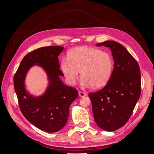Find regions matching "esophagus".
I'll list each match as a JSON object with an SVG mask.
<instances>
[{"mask_svg":"<svg viewBox=\"0 0 154 154\" xmlns=\"http://www.w3.org/2000/svg\"><path fill=\"white\" fill-rule=\"evenodd\" d=\"M78 95L80 97H85V96H87V94L85 92H83L82 91H79L78 92Z\"/></svg>","mask_w":154,"mask_h":154,"instance_id":"obj_1","label":"esophagus"}]
</instances>
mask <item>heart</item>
<instances>
[{
    "label": "heart",
    "instance_id": "b5f03b06",
    "mask_svg": "<svg viewBox=\"0 0 154 154\" xmlns=\"http://www.w3.org/2000/svg\"><path fill=\"white\" fill-rule=\"evenodd\" d=\"M60 67L69 84H75L78 71H80L82 87L100 88L105 86L111 78L114 60L106 51L80 47L69 51L67 59L62 60Z\"/></svg>",
    "mask_w": 154,
    "mask_h": 154
}]
</instances>
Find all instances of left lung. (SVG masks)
Instances as JSON below:
<instances>
[{
  "label": "left lung",
  "mask_w": 154,
  "mask_h": 154,
  "mask_svg": "<svg viewBox=\"0 0 154 154\" xmlns=\"http://www.w3.org/2000/svg\"><path fill=\"white\" fill-rule=\"evenodd\" d=\"M96 45L110 49L114 70L106 85L88 97L96 124L112 132L127 123L133 112L141 95V71L136 60L122 44L109 40Z\"/></svg>",
  "instance_id": "8db88e82"
}]
</instances>
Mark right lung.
Listing matches in <instances>:
<instances>
[{"instance_id": "obj_1", "label": "right lung", "mask_w": 154, "mask_h": 154, "mask_svg": "<svg viewBox=\"0 0 154 154\" xmlns=\"http://www.w3.org/2000/svg\"><path fill=\"white\" fill-rule=\"evenodd\" d=\"M64 48L48 46L35 49L22 59L14 76L13 83L20 111L29 122L47 132H56L66 125L69 106L78 97L76 88L67 86L60 76L58 55ZM36 64L47 74L49 85L45 94L38 97L29 95L25 90L24 81L29 69Z\"/></svg>"}]
</instances>
